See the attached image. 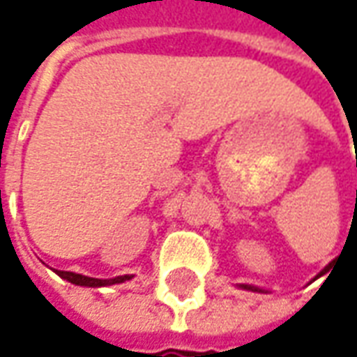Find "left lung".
<instances>
[{"label": "left lung", "instance_id": "8db88e82", "mask_svg": "<svg viewBox=\"0 0 357 357\" xmlns=\"http://www.w3.org/2000/svg\"><path fill=\"white\" fill-rule=\"evenodd\" d=\"M328 269H330V265L328 267H324V269L320 271V275H324ZM240 287L241 289H245V291H257V293H263V289H257V287H253V284H240Z\"/></svg>", "mask_w": 357, "mask_h": 357}]
</instances>
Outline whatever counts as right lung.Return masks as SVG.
Segmentation results:
<instances>
[{"label":"right lung","mask_w":357,"mask_h":357,"mask_svg":"<svg viewBox=\"0 0 357 357\" xmlns=\"http://www.w3.org/2000/svg\"><path fill=\"white\" fill-rule=\"evenodd\" d=\"M54 273L66 279L68 283L80 284V287H107V284H116L123 283V281H129L131 275H121V277H116V279H94V277H86V275L73 273V271H54Z\"/></svg>","instance_id":"add662e5"}]
</instances>
